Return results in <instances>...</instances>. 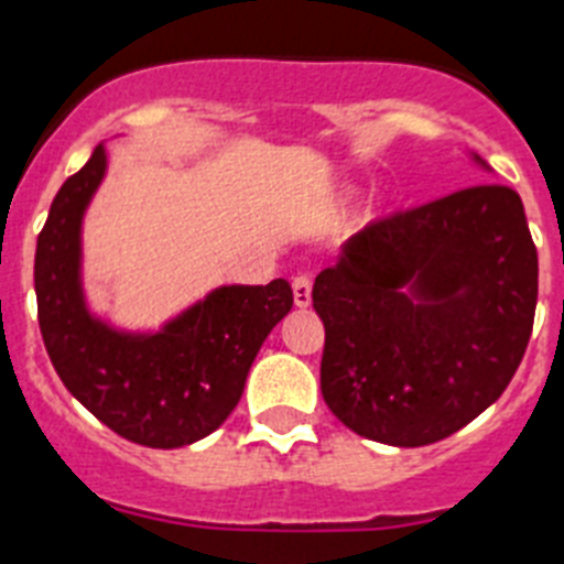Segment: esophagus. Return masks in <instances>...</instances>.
I'll return each mask as SVG.
<instances>
[{
    "instance_id": "esophagus-1",
    "label": "esophagus",
    "mask_w": 564,
    "mask_h": 564,
    "mask_svg": "<svg viewBox=\"0 0 564 564\" xmlns=\"http://www.w3.org/2000/svg\"><path fill=\"white\" fill-rule=\"evenodd\" d=\"M292 295H295V306H310L312 303V278L295 275L292 278Z\"/></svg>"
}]
</instances>
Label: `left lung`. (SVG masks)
Wrapping results in <instances>:
<instances>
[{
    "mask_svg": "<svg viewBox=\"0 0 564 564\" xmlns=\"http://www.w3.org/2000/svg\"><path fill=\"white\" fill-rule=\"evenodd\" d=\"M536 289L525 207L506 184H474L369 224L312 289L326 329L323 400L377 443L452 437L511 383Z\"/></svg>",
    "mask_w": 564,
    "mask_h": 564,
    "instance_id": "left-lung-1",
    "label": "left lung"
}]
</instances>
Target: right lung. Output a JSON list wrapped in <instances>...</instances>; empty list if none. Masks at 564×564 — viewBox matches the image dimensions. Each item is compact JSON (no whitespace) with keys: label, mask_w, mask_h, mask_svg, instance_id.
I'll return each mask as SVG.
<instances>
[{"label":"right lung","mask_w":564,"mask_h":564,"mask_svg":"<svg viewBox=\"0 0 564 564\" xmlns=\"http://www.w3.org/2000/svg\"><path fill=\"white\" fill-rule=\"evenodd\" d=\"M107 170L96 147L62 184L39 232L33 283L39 329L73 398L119 437L181 448L213 434L243 394L267 335L292 310V286H221L153 335H127L93 317L82 295V215Z\"/></svg>","instance_id":"1"}]
</instances>
